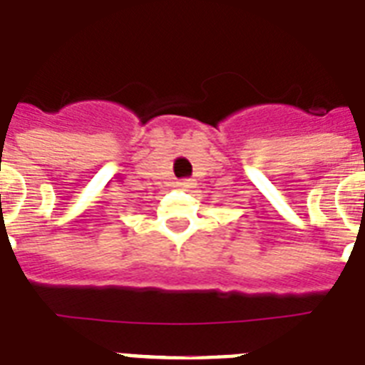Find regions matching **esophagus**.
I'll list each match as a JSON object with an SVG mask.
<instances>
[{
  "label": "esophagus",
  "mask_w": 365,
  "mask_h": 365,
  "mask_svg": "<svg viewBox=\"0 0 365 365\" xmlns=\"http://www.w3.org/2000/svg\"><path fill=\"white\" fill-rule=\"evenodd\" d=\"M177 185H179L180 188H190V186L194 185V182H192V179H180Z\"/></svg>",
  "instance_id": "1"
}]
</instances>
